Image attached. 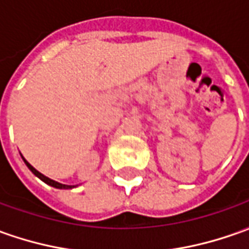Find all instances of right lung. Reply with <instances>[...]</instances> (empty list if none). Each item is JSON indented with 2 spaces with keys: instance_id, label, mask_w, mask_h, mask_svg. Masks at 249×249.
Instances as JSON below:
<instances>
[{
  "instance_id": "right-lung-1",
  "label": "right lung",
  "mask_w": 249,
  "mask_h": 249,
  "mask_svg": "<svg viewBox=\"0 0 249 249\" xmlns=\"http://www.w3.org/2000/svg\"><path fill=\"white\" fill-rule=\"evenodd\" d=\"M23 160H24V158H23ZM24 162H25V165L28 166V169L31 170L32 173L35 174L36 177H39L42 181H45V182H46V184H49V185H52V187H54V188H60V189H62V188H64V189L72 188V185H64V184H60V182L54 181V180H50L49 177H46V176H43V174H42V173H39V172H38V170H36L35 167H32L31 165H30V163H28V162H27V160H24Z\"/></svg>"
}]
</instances>
